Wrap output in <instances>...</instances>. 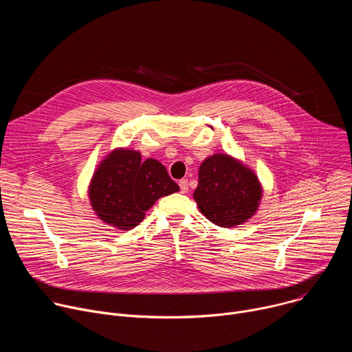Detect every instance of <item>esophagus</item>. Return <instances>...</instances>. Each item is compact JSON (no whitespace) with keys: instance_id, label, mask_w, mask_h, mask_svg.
Listing matches in <instances>:
<instances>
[{"instance_id":"obj_1","label":"esophagus","mask_w":352,"mask_h":352,"mask_svg":"<svg viewBox=\"0 0 352 352\" xmlns=\"http://www.w3.org/2000/svg\"><path fill=\"white\" fill-rule=\"evenodd\" d=\"M178 185H179L182 193H186V192H188V189H189V182H188V179H185V178L181 179V181L178 182Z\"/></svg>"}]
</instances>
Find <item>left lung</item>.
Instances as JSON below:
<instances>
[{"label": "left lung", "mask_w": 352, "mask_h": 352, "mask_svg": "<svg viewBox=\"0 0 352 352\" xmlns=\"http://www.w3.org/2000/svg\"><path fill=\"white\" fill-rule=\"evenodd\" d=\"M262 196L256 173L231 155H212L199 167L193 199L200 213L219 227L232 228L252 219Z\"/></svg>", "instance_id": "obj_1"}]
</instances>
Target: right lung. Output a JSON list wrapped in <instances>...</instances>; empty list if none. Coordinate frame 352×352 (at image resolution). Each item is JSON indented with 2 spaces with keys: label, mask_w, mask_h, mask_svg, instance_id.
I'll use <instances>...</instances> for the list:
<instances>
[{
  "label": "right lung",
  "mask_w": 352,
  "mask_h": 352,
  "mask_svg": "<svg viewBox=\"0 0 352 352\" xmlns=\"http://www.w3.org/2000/svg\"><path fill=\"white\" fill-rule=\"evenodd\" d=\"M178 190L179 186L159 160H142L138 150L116 147L96 167L87 196L97 219L129 231L143 221L146 212L160 197Z\"/></svg>",
  "instance_id": "obj_1"
}]
</instances>
